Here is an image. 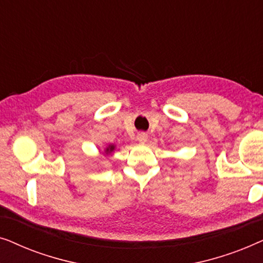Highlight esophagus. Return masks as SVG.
Instances as JSON below:
<instances>
[{
    "instance_id": "obj_1",
    "label": "esophagus",
    "mask_w": 263,
    "mask_h": 263,
    "mask_svg": "<svg viewBox=\"0 0 263 263\" xmlns=\"http://www.w3.org/2000/svg\"><path fill=\"white\" fill-rule=\"evenodd\" d=\"M136 140H138L139 142H146L147 140H148V135L145 134V133H139L138 136H136Z\"/></svg>"
}]
</instances>
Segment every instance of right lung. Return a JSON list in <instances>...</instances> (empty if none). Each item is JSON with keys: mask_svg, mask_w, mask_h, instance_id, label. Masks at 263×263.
I'll return each mask as SVG.
<instances>
[{"mask_svg": "<svg viewBox=\"0 0 263 263\" xmlns=\"http://www.w3.org/2000/svg\"><path fill=\"white\" fill-rule=\"evenodd\" d=\"M115 148H116V146H115V145H109L105 149H104V154H105V156H109L110 153L114 152Z\"/></svg>", "mask_w": 263, "mask_h": 263, "instance_id": "1", "label": "right lung"}]
</instances>
